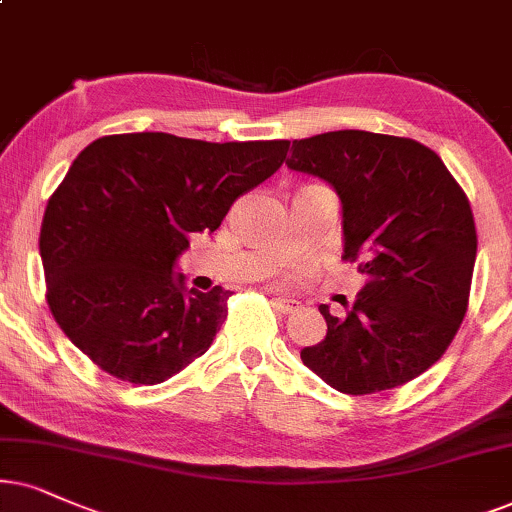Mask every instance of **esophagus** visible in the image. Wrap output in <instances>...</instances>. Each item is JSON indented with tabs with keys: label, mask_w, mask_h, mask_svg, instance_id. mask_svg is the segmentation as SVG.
Instances as JSON below:
<instances>
[{
	"label": "esophagus",
	"mask_w": 512,
	"mask_h": 512,
	"mask_svg": "<svg viewBox=\"0 0 512 512\" xmlns=\"http://www.w3.org/2000/svg\"><path fill=\"white\" fill-rule=\"evenodd\" d=\"M274 307L283 314H295L302 309V302L293 300V297H274Z\"/></svg>",
	"instance_id": "1"
}]
</instances>
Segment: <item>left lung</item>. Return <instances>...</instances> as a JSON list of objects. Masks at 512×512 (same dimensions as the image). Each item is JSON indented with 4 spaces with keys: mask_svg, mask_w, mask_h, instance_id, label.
Segmentation results:
<instances>
[{
    "mask_svg": "<svg viewBox=\"0 0 512 512\" xmlns=\"http://www.w3.org/2000/svg\"><path fill=\"white\" fill-rule=\"evenodd\" d=\"M286 165L326 179L342 200V260L366 286L302 364L345 394L411 383L442 359L468 312L477 231L470 200L416 139L361 129L293 141Z\"/></svg>",
    "mask_w": 512,
    "mask_h": 512,
    "instance_id": "8db88e82",
    "label": "left lung"
}]
</instances>
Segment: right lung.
<instances>
[{
	"mask_svg": "<svg viewBox=\"0 0 512 512\" xmlns=\"http://www.w3.org/2000/svg\"><path fill=\"white\" fill-rule=\"evenodd\" d=\"M290 141L111 134L77 155L40 229L47 304L101 371L158 385L208 352L229 290H184L174 260L215 231L245 191L269 179Z\"/></svg>",
	"mask_w": 512,
	"mask_h": 512,
	"instance_id": "1",
	"label": "right lung"
}]
</instances>
